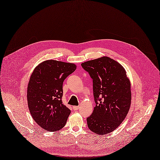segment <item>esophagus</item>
I'll return each instance as SVG.
<instances>
[{
    "instance_id": "34e87169",
    "label": "esophagus",
    "mask_w": 160,
    "mask_h": 160,
    "mask_svg": "<svg viewBox=\"0 0 160 160\" xmlns=\"http://www.w3.org/2000/svg\"><path fill=\"white\" fill-rule=\"evenodd\" d=\"M79 108H80V107H75V106L72 107V108H73L74 110H78L79 109Z\"/></svg>"
}]
</instances>
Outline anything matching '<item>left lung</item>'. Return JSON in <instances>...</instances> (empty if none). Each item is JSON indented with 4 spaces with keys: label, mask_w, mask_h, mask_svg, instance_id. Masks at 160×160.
<instances>
[{
    "label": "left lung",
    "mask_w": 160,
    "mask_h": 160,
    "mask_svg": "<svg viewBox=\"0 0 160 160\" xmlns=\"http://www.w3.org/2000/svg\"><path fill=\"white\" fill-rule=\"evenodd\" d=\"M93 80L96 105L87 118L88 128L99 135L116 129L126 117L131 105V84L124 68L114 59L102 57L81 64Z\"/></svg>",
    "instance_id": "left-lung-1"
}]
</instances>
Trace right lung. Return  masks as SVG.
<instances>
[{"mask_svg":"<svg viewBox=\"0 0 160 160\" xmlns=\"http://www.w3.org/2000/svg\"><path fill=\"white\" fill-rule=\"evenodd\" d=\"M76 68L73 63L47 60L34 69L27 102L33 120L45 130L57 131L65 126L71 110L62 102L63 83Z\"/></svg>","mask_w":160,"mask_h":160,"instance_id":"right-lung-1","label":"right lung"}]
</instances>
